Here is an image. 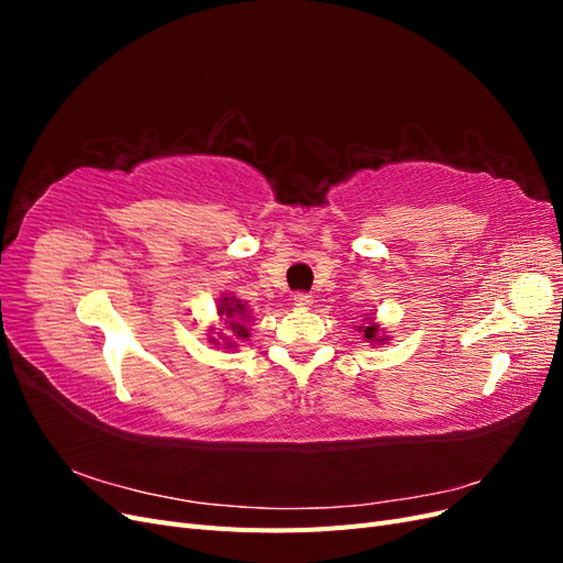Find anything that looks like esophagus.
I'll use <instances>...</instances> for the list:
<instances>
[{
    "label": "esophagus",
    "instance_id": "34e87169",
    "mask_svg": "<svg viewBox=\"0 0 563 563\" xmlns=\"http://www.w3.org/2000/svg\"><path fill=\"white\" fill-rule=\"evenodd\" d=\"M294 302L298 305V308H310L312 296L305 294V291H298V294H294Z\"/></svg>",
    "mask_w": 563,
    "mask_h": 563
}]
</instances>
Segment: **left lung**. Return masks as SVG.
Listing matches in <instances>:
<instances>
[{
  "label": "left lung",
  "instance_id": "1",
  "mask_svg": "<svg viewBox=\"0 0 563 563\" xmlns=\"http://www.w3.org/2000/svg\"><path fill=\"white\" fill-rule=\"evenodd\" d=\"M362 333H364V338H366V340H376L378 323H368V327H362ZM378 340H383V343H385L387 338H378Z\"/></svg>",
  "mask_w": 563,
  "mask_h": 563
}]
</instances>
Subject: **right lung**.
I'll use <instances>...</instances> for the list:
<instances>
[{
	"label": "right lung",
	"instance_id": "add662e5",
	"mask_svg": "<svg viewBox=\"0 0 563 563\" xmlns=\"http://www.w3.org/2000/svg\"><path fill=\"white\" fill-rule=\"evenodd\" d=\"M220 314H225V323L228 327L232 329V331H236V335H242V338H246L249 333H246V327H244V319H249V310L244 308L242 305V300H236V298H223V302H220V310H218Z\"/></svg>",
	"mask_w": 563,
	"mask_h": 563
}]
</instances>
